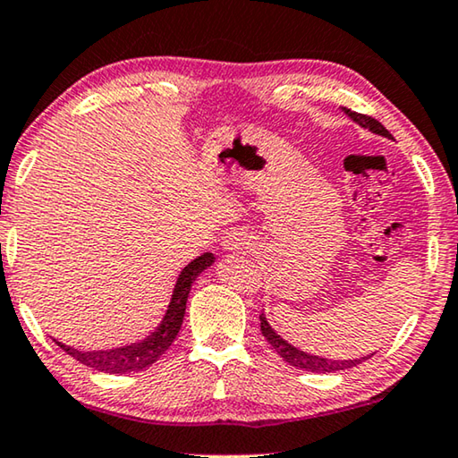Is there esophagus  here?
Here are the masks:
<instances>
[{
  "mask_svg": "<svg viewBox=\"0 0 458 458\" xmlns=\"http://www.w3.org/2000/svg\"><path fill=\"white\" fill-rule=\"evenodd\" d=\"M223 248L227 251H239V250L250 248V237L245 235L243 231H233V233H229L227 237H225Z\"/></svg>",
  "mask_w": 458,
  "mask_h": 458,
  "instance_id": "esophagus-1",
  "label": "esophagus"
}]
</instances>
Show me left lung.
<instances>
[{"instance_id":"obj_1","label":"left lung","mask_w":458,"mask_h":458,"mask_svg":"<svg viewBox=\"0 0 458 458\" xmlns=\"http://www.w3.org/2000/svg\"><path fill=\"white\" fill-rule=\"evenodd\" d=\"M346 114L354 121L356 124H360L362 129H369L370 132H375V135H381L386 139H393V135L389 131L385 129V126L375 121L372 116L367 114H358V112H352L348 108H342ZM259 329H262V335L268 340L270 346L278 352V356L283 358L284 362L291 364L294 369H302V370H309V372H340V370H346L356 367V364H360L370 358L369 356H362V358H354V360H334V358H323V356H315V354H309V352H302L299 348H294L293 344H288L284 337H280L276 334V329H274L268 319H266V313L259 315Z\"/></svg>"}]
</instances>
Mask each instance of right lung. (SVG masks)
Masks as SVG:
<instances>
[{
  "mask_svg": "<svg viewBox=\"0 0 458 458\" xmlns=\"http://www.w3.org/2000/svg\"><path fill=\"white\" fill-rule=\"evenodd\" d=\"M213 264L215 256L207 251L192 259L188 266H184V270L180 272L178 280H175L165 315L161 318L159 326L153 329L149 335L143 337V340L110 350H77L72 346H65V344L57 340H55V344H57L63 352H67L69 356L75 358V360L86 364V367L100 372H110V375H129V372H139L151 367L153 362H157L159 358L165 354V350L172 346V342L180 332L186 313V301L194 280Z\"/></svg>",
  "mask_w": 458,
  "mask_h": 458,
  "instance_id": "add662e5",
  "label": "right lung"
}]
</instances>
